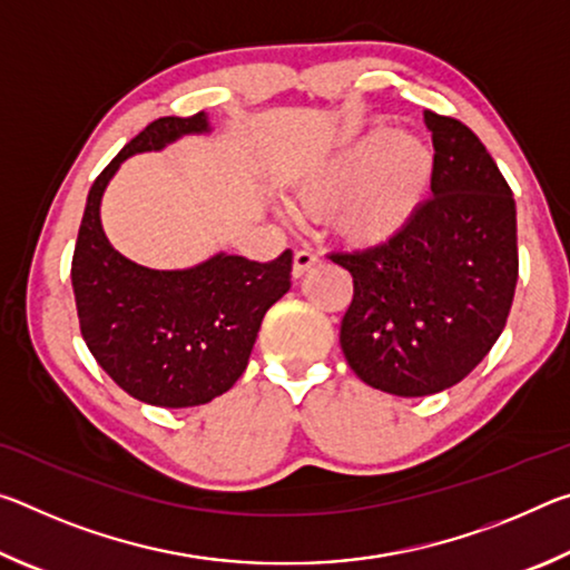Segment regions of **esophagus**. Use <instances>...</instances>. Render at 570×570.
Returning a JSON list of instances; mask_svg holds the SVG:
<instances>
[{"label":"esophagus","instance_id":"34e87169","mask_svg":"<svg viewBox=\"0 0 570 570\" xmlns=\"http://www.w3.org/2000/svg\"><path fill=\"white\" fill-rule=\"evenodd\" d=\"M316 264H320V258H316V254H312V250H308V248L296 250V254H294V276L302 278L306 272H312Z\"/></svg>","mask_w":570,"mask_h":570}]
</instances>
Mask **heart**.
Instances as JSON below:
<instances>
[{
  "mask_svg": "<svg viewBox=\"0 0 570 570\" xmlns=\"http://www.w3.org/2000/svg\"><path fill=\"white\" fill-rule=\"evenodd\" d=\"M435 156L420 138L377 130L354 142L298 188L312 214L334 210V228L354 246H382L417 216Z\"/></svg>",
  "mask_w": 570,
  "mask_h": 570,
  "instance_id": "b5f03b06",
  "label": "heart"
}]
</instances>
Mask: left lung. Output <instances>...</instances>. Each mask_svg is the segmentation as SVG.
<instances>
[{"instance_id": "1", "label": "left lung", "mask_w": 570, "mask_h": 570, "mask_svg": "<svg viewBox=\"0 0 570 570\" xmlns=\"http://www.w3.org/2000/svg\"><path fill=\"white\" fill-rule=\"evenodd\" d=\"M432 198L397 238L334 250L354 278L342 352L356 377L424 397L475 370L505 330L518 282L513 190L468 125L424 110Z\"/></svg>"}]
</instances>
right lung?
<instances>
[{
  "mask_svg": "<svg viewBox=\"0 0 570 570\" xmlns=\"http://www.w3.org/2000/svg\"><path fill=\"white\" fill-rule=\"evenodd\" d=\"M208 130L206 112H196L158 118L135 135L95 178L75 244L82 340L120 390L156 407H196L234 387L264 314L292 286L288 248L266 264L216 254L183 272H158L125 258L105 236L100 200L120 163Z\"/></svg>",
  "mask_w": 570,
  "mask_h": 570,
  "instance_id": "obj_1",
  "label": "right lung"
}]
</instances>
